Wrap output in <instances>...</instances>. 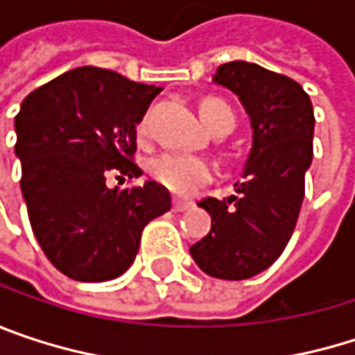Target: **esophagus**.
I'll list each match as a JSON object with an SVG mask.
<instances>
[{
  "instance_id": "1",
  "label": "esophagus",
  "mask_w": 355,
  "mask_h": 355,
  "mask_svg": "<svg viewBox=\"0 0 355 355\" xmlns=\"http://www.w3.org/2000/svg\"><path fill=\"white\" fill-rule=\"evenodd\" d=\"M191 205H193V203H191V201H184V199H175V201H173V209H175V211H184V209H189Z\"/></svg>"
}]
</instances>
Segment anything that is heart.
<instances>
[{
  "label": "heart",
  "mask_w": 355,
  "mask_h": 355,
  "mask_svg": "<svg viewBox=\"0 0 355 355\" xmlns=\"http://www.w3.org/2000/svg\"><path fill=\"white\" fill-rule=\"evenodd\" d=\"M199 112H201V119L205 121V125L211 131L218 129V127H230L232 129L234 123H236L234 110L230 108V105L226 101H222V98H216V96L203 98L201 105H199ZM148 119H150V112H146L139 119V123H137L139 133H146ZM150 173L166 189L184 195V193H193L195 189L205 184L214 175V166L205 158L168 152V154L158 156L150 164Z\"/></svg>",
  "instance_id": "1"
}]
</instances>
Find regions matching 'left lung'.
Returning <instances> with one entry per match:
<instances>
[{
  "instance_id": "left-lung-1",
  "label": "left lung",
  "mask_w": 355,
  "mask_h": 355,
  "mask_svg": "<svg viewBox=\"0 0 355 355\" xmlns=\"http://www.w3.org/2000/svg\"><path fill=\"white\" fill-rule=\"evenodd\" d=\"M214 82L247 108L252 150L234 195L197 203L211 216V230L189 250L207 275L239 282L271 267L294 234L313 162L315 112L298 82L257 63H224Z\"/></svg>"
}]
</instances>
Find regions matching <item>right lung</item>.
Listing matches in <instances>:
<instances>
[{"instance_id":"1","label":"right lung","mask_w":355,"mask_h":355,"mask_svg":"<svg viewBox=\"0 0 355 355\" xmlns=\"http://www.w3.org/2000/svg\"><path fill=\"white\" fill-rule=\"evenodd\" d=\"M160 92L116 71L78 67L31 92L16 114L20 189L46 259L78 282L123 275L144 228L171 209L150 180L108 189V175L137 178L135 125Z\"/></svg>"}]
</instances>
